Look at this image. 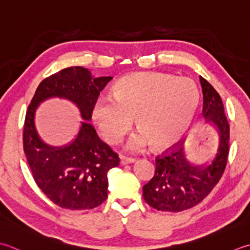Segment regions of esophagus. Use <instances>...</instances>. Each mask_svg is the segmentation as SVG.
<instances>
[{
    "mask_svg": "<svg viewBox=\"0 0 250 250\" xmlns=\"http://www.w3.org/2000/svg\"><path fill=\"white\" fill-rule=\"evenodd\" d=\"M134 159L133 158H126V157H121V159H120V164L122 165V166H125V165H129V164H133L134 163Z\"/></svg>",
    "mask_w": 250,
    "mask_h": 250,
    "instance_id": "34e87169",
    "label": "esophagus"
}]
</instances>
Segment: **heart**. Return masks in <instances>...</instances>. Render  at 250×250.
Segmentation results:
<instances>
[{
    "mask_svg": "<svg viewBox=\"0 0 250 250\" xmlns=\"http://www.w3.org/2000/svg\"><path fill=\"white\" fill-rule=\"evenodd\" d=\"M198 104V87L189 78L135 72L115 82L111 97L96 103L92 118L102 138L107 143L117 144L131 129L134 117L139 130L130 136L125 148L140 151L151 144L159 150L181 139Z\"/></svg>",
    "mask_w": 250,
    "mask_h": 250,
    "instance_id": "heart-1",
    "label": "heart"
}]
</instances>
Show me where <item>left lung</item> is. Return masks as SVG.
Listing matches in <instances>:
<instances>
[{
    "label": "left lung",
    "mask_w": 250,
    "mask_h": 250,
    "mask_svg": "<svg viewBox=\"0 0 250 250\" xmlns=\"http://www.w3.org/2000/svg\"><path fill=\"white\" fill-rule=\"evenodd\" d=\"M206 124L218 132L217 154L209 165H192L187 159L181 143L174 144L157 156L154 177L143 187V197L150 207L159 211L180 212L196 206L211 192L226 169L229 156V125L219 93L199 77Z\"/></svg>",
    "instance_id": "1"
}]
</instances>
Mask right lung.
Masks as SVG:
<instances>
[{
  "label": "right lung",
  "instance_id": "1",
  "mask_svg": "<svg viewBox=\"0 0 250 250\" xmlns=\"http://www.w3.org/2000/svg\"><path fill=\"white\" fill-rule=\"evenodd\" d=\"M111 77L93 78L83 67H69L45 78L28 107L23 125V151L33 179L48 199L69 210L93 209L105 202L107 173L119 165V157L97 136L89 124L100 92ZM51 97L72 101L80 108L81 130L71 144L55 148L41 140L34 124L40 103Z\"/></svg>",
  "mask_w": 250,
  "mask_h": 250
}]
</instances>
